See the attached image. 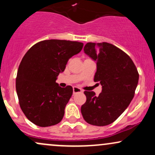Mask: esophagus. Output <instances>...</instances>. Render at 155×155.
<instances>
[{
    "label": "esophagus",
    "instance_id": "1",
    "mask_svg": "<svg viewBox=\"0 0 155 155\" xmlns=\"http://www.w3.org/2000/svg\"><path fill=\"white\" fill-rule=\"evenodd\" d=\"M73 92L75 95L76 93H81V92H83V91L80 88L77 87H73Z\"/></svg>",
    "mask_w": 155,
    "mask_h": 155
}]
</instances>
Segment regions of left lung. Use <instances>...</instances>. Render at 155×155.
Returning a JSON list of instances; mask_svg holds the SVG:
<instances>
[{"mask_svg":"<svg viewBox=\"0 0 155 155\" xmlns=\"http://www.w3.org/2000/svg\"><path fill=\"white\" fill-rule=\"evenodd\" d=\"M84 51L96 62L94 81L101 84L102 92L96 96L93 91H84L87 101L81 107V114L92 125H108L128 107L139 75L131 58L113 44L90 42Z\"/></svg>","mask_w":155,"mask_h":155,"instance_id":"8db88e82","label":"left lung"}]
</instances>
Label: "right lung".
<instances>
[{"label": "right lung", "instance_id": "right-lung-1", "mask_svg": "<svg viewBox=\"0 0 155 155\" xmlns=\"http://www.w3.org/2000/svg\"><path fill=\"white\" fill-rule=\"evenodd\" d=\"M83 44L51 39L33 45L23 57L16 79L19 106L27 118L39 127H49L63 120L73 94L71 86L56 83L68 60L81 51Z\"/></svg>", "mask_w": 155, "mask_h": 155}]
</instances>
